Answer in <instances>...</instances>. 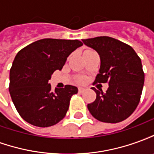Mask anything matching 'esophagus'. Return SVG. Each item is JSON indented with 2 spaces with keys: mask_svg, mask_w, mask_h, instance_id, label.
<instances>
[{
  "mask_svg": "<svg viewBox=\"0 0 154 154\" xmlns=\"http://www.w3.org/2000/svg\"><path fill=\"white\" fill-rule=\"evenodd\" d=\"M84 91H85V88H83V87H78V92L79 93H82Z\"/></svg>",
  "mask_w": 154,
  "mask_h": 154,
  "instance_id": "34e87169",
  "label": "esophagus"
}]
</instances>
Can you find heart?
I'll use <instances>...</instances> for the list:
<instances>
[{
  "label": "heart",
  "instance_id": "obj_1",
  "mask_svg": "<svg viewBox=\"0 0 154 154\" xmlns=\"http://www.w3.org/2000/svg\"><path fill=\"white\" fill-rule=\"evenodd\" d=\"M77 82H79V83H83L84 82H85V78L82 77H80L77 78Z\"/></svg>",
  "mask_w": 154,
  "mask_h": 154
}]
</instances>
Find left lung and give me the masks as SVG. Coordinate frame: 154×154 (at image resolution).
Returning a JSON list of instances; mask_svg holds the SVG:
<instances>
[{"label":"left lung","instance_id":"1","mask_svg":"<svg viewBox=\"0 0 154 154\" xmlns=\"http://www.w3.org/2000/svg\"><path fill=\"white\" fill-rule=\"evenodd\" d=\"M82 42L100 55V67L93 85L109 84L106 93L91 88L97 98L87 108L101 122H121L132 115L140 100L144 83L141 59L131 46L111 37L100 36Z\"/></svg>","mask_w":154,"mask_h":154}]
</instances>
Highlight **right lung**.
<instances>
[{
  "label": "right lung",
  "instance_id": "add662e5",
  "mask_svg": "<svg viewBox=\"0 0 154 154\" xmlns=\"http://www.w3.org/2000/svg\"><path fill=\"white\" fill-rule=\"evenodd\" d=\"M82 43L77 39L43 38L16 54L10 71L9 91L16 110L26 122L38 127L54 125L63 119L76 87L51 90L52 74L62 70L67 57Z\"/></svg>",
  "mask_w": 154,
  "mask_h": 154
}]
</instances>
